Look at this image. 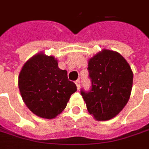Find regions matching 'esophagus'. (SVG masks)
Wrapping results in <instances>:
<instances>
[{"instance_id":"1","label":"esophagus","mask_w":149,"mask_h":149,"mask_svg":"<svg viewBox=\"0 0 149 149\" xmlns=\"http://www.w3.org/2000/svg\"><path fill=\"white\" fill-rule=\"evenodd\" d=\"M75 84H76L77 87V89L79 90L80 89V80H77V81H75Z\"/></svg>"}]
</instances>
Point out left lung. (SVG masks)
I'll list each match as a JSON object with an SVG mask.
<instances>
[{"mask_svg": "<svg viewBox=\"0 0 149 149\" xmlns=\"http://www.w3.org/2000/svg\"><path fill=\"white\" fill-rule=\"evenodd\" d=\"M92 81L88 93L81 90L88 112L97 120L104 121L118 115L131 95L133 73L120 53L103 49L88 60Z\"/></svg>", "mask_w": 149, "mask_h": 149, "instance_id": "left-lung-1", "label": "left lung"}]
</instances>
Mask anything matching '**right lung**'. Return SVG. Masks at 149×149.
Segmentation results:
<instances>
[{
	"label": "right lung",
	"instance_id": "add662e5",
	"mask_svg": "<svg viewBox=\"0 0 149 149\" xmlns=\"http://www.w3.org/2000/svg\"><path fill=\"white\" fill-rule=\"evenodd\" d=\"M18 87L25 105L39 117L53 119L61 114L77 89L66 70L58 67L53 56L39 52L24 63Z\"/></svg>",
	"mask_w": 149,
	"mask_h": 149
}]
</instances>
